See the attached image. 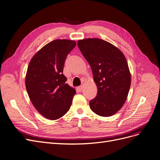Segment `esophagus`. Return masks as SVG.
I'll return each mask as SVG.
<instances>
[{
  "label": "esophagus",
  "instance_id": "obj_1",
  "mask_svg": "<svg viewBox=\"0 0 160 160\" xmlns=\"http://www.w3.org/2000/svg\"><path fill=\"white\" fill-rule=\"evenodd\" d=\"M83 87L82 86V85H81V86H79V87H78V89H79V91H81L82 89H83Z\"/></svg>",
  "mask_w": 160,
  "mask_h": 160
}]
</instances>
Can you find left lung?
I'll use <instances>...</instances> for the list:
<instances>
[{"mask_svg": "<svg viewBox=\"0 0 160 160\" xmlns=\"http://www.w3.org/2000/svg\"><path fill=\"white\" fill-rule=\"evenodd\" d=\"M82 54L93 72L98 94L89 102L97 115L109 117L122 108L131 85V74L126 59L117 47L99 38L77 42Z\"/></svg>", "mask_w": 160, "mask_h": 160, "instance_id": "left-lung-1", "label": "left lung"}]
</instances>
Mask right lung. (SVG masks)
I'll list each match as a JSON object with an SVG mask.
<instances>
[{
    "mask_svg": "<svg viewBox=\"0 0 160 160\" xmlns=\"http://www.w3.org/2000/svg\"><path fill=\"white\" fill-rule=\"evenodd\" d=\"M75 46L73 41H52L38 51L28 65L25 79L28 97L38 112L51 120L69 111L76 93L62 73L67 56Z\"/></svg>",
    "mask_w": 160,
    "mask_h": 160,
    "instance_id": "add662e5",
    "label": "right lung"
}]
</instances>
